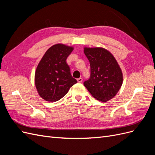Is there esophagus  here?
Wrapping results in <instances>:
<instances>
[{"mask_svg":"<svg viewBox=\"0 0 155 155\" xmlns=\"http://www.w3.org/2000/svg\"><path fill=\"white\" fill-rule=\"evenodd\" d=\"M77 81H78V83H82V81H83V79H82L81 78H79L77 79Z\"/></svg>","mask_w":155,"mask_h":155,"instance_id":"obj_1","label":"esophagus"}]
</instances>
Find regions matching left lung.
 <instances>
[{
    "label": "left lung",
    "mask_w": 155,
    "mask_h": 155,
    "mask_svg": "<svg viewBox=\"0 0 155 155\" xmlns=\"http://www.w3.org/2000/svg\"><path fill=\"white\" fill-rule=\"evenodd\" d=\"M90 62L91 76L83 83L96 100L105 102L114 97L123 83L121 70L112 54L103 48H84Z\"/></svg>",
    "instance_id": "obj_1"
}]
</instances>
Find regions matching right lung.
I'll list each match as a JSON object with an SVG mask.
<instances>
[{"mask_svg":"<svg viewBox=\"0 0 155 155\" xmlns=\"http://www.w3.org/2000/svg\"><path fill=\"white\" fill-rule=\"evenodd\" d=\"M73 49L63 44L54 45L40 61L35 73V84L39 96L45 100H59L78 83L72 78L66 61Z\"/></svg>","mask_w":155,"mask_h":155,"instance_id":"add662e5","label":"right lung"}]
</instances>
